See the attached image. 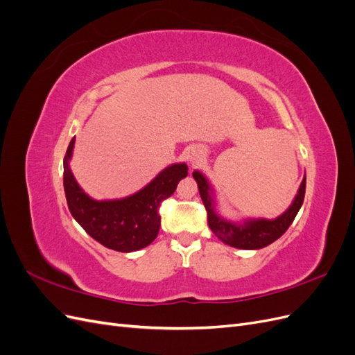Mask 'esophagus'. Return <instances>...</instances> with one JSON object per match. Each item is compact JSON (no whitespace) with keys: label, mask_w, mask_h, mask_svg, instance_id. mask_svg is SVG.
Masks as SVG:
<instances>
[{"label":"esophagus","mask_w":355,"mask_h":355,"mask_svg":"<svg viewBox=\"0 0 355 355\" xmlns=\"http://www.w3.org/2000/svg\"><path fill=\"white\" fill-rule=\"evenodd\" d=\"M189 161H191V163L192 164H194V163H197V161L201 158V153H200V149H192V151L189 153Z\"/></svg>","instance_id":"34e87169"}]
</instances>
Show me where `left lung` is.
I'll list each match as a JSON object with an SVG mask.
<instances>
[{
	"label": "left lung",
	"mask_w": 355,
	"mask_h": 355,
	"mask_svg": "<svg viewBox=\"0 0 355 355\" xmlns=\"http://www.w3.org/2000/svg\"><path fill=\"white\" fill-rule=\"evenodd\" d=\"M194 176L204 207L207 210V222L209 227L216 237L235 249L243 250H257L262 247L270 245L275 240H278L287 231V228L295 220L299 209L302 207L306 187V175L304 176L297 194L293 198L288 209L275 219H243L240 222H234L225 219L216 211V192L207 178L201 171H192Z\"/></svg>",
	"instance_id": "obj_1"
}]
</instances>
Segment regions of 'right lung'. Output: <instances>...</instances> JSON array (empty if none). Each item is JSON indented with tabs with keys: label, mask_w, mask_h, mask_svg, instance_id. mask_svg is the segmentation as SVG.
Listing matches in <instances>:
<instances>
[{
	"label": "right lung",
	"mask_w": 355,
	"mask_h": 355,
	"mask_svg": "<svg viewBox=\"0 0 355 355\" xmlns=\"http://www.w3.org/2000/svg\"><path fill=\"white\" fill-rule=\"evenodd\" d=\"M75 137L63 158V188L72 218L83 230L108 249L130 253L151 244L159 231L158 207L188 176L185 163H175L135 194L118 200H94L75 180L69 166Z\"/></svg>",
	"instance_id": "add662e5"
}]
</instances>
